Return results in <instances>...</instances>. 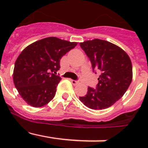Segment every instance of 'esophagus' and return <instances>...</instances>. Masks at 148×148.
Masks as SVG:
<instances>
[{
	"label": "esophagus",
	"mask_w": 148,
	"mask_h": 148,
	"mask_svg": "<svg viewBox=\"0 0 148 148\" xmlns=\"http://www.w3.org/2000/svg\"><path fill=\"white\" fill-rule=\"evenodd\" d=\"M70 82H71V83L73 84V85H77V84H78L80 83L79 82H77V81L75 80H70Z\"/></svg>",
	"instance_id": "1"
}]
</instances>
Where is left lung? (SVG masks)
<instances>
[{
	"label": "left lung",
	"mask_w": 148,
	"mask_h": 148,
	"mask_svg": "<svg viewBox=\"0 0 148 148\" xmlns=\"http://www.w3.org/2000/svg\"><path fill=\"white\" fill-rule=\"evenodd\" d=\"M80 46L90 58L92 69L99 70L101 75L96 89L89 87L86 95L79 99L90 109L110 108L122 97L131 83V60L125 50L107 40H86Z\"/></svg>",
	"instance_id": "8db88e82"
}]
</instances>
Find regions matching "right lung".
<instances>
[{"mask_svg":"<svg viewBox=\"0 0 148 148\" xmlns=\"http://www.w3.org/2000/svg\"><path fill=\"white\" fill-rule=\"evenodd\" d=\"M77 44L48 37L29 44L21 53L15 63L13 82L27 104L40 108L54 98L61 80L56 75L60 60Z\"/></svg>","mask_w":148,"mask_h":148,"instance_id":"add662e5","label":"right lung"}]
</instances>
